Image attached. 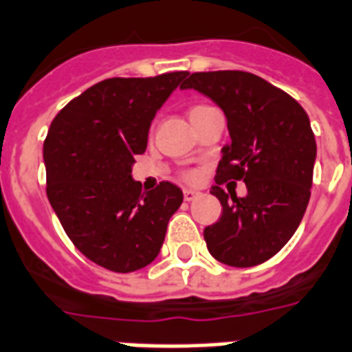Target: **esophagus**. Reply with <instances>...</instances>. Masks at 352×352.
<instances>
[{
  "label": "esophagus",
  "instance_id": "esophagus-1",
  "mask_svg": "<svg viewBox=\"0 0 352 352\" xmlns=\"http://www.w3.org/2000/svg\"><path fill=\"white\" fill-rule=\"evenodd\" d=\"M182 195H184V201H188V203H190V201L197 199L201 194L199 192H195V190H184V192H182Z\"/></svg>",
  "mask_w": 352,
  "mask_h": 352
}]
</instances>
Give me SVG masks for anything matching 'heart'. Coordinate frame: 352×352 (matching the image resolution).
<instances>
[{"mask_svg": "<svg viewBox=\"0 0 352 352\" xmlns=\"http://www.w3.org/2000/svg\"><path fill=\"white\" fill-rule=\"evenodd\" d=\"M199 109H203V107H194V109H192V111H190V116H192V114H195V112L199 111ZM184 179H186L188 182H195L197 181V173H195V171H186V173H184Z\"/></svg>", "mask_w": 352, "mask_h": 352, "instance_id": "b5f03b06", "label": "heart"}]
</instances>
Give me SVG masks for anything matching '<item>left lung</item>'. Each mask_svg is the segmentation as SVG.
<instances>
[{"label":"left lung","instance_id":"obj_1","mask_svg":"<svg viewBox=\"0 0 352 352\" xmlns=\"http://www.w3.org/2000/svg\"><path fill=\"white\" fill-rule=\"evenodd\" d=\"M181 88H194L223 109L230 146L216 170L212 195L221 218L205 229L210 254L232 267H253L288 243L301 223L312 186L316 138L310 120L289 94L249 72H195ZM243 180L248 195L219 188Z\"/></svg>","mask_w":352,"mask_h":352}]
</instances>
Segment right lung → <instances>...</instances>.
<instances>
[{"label": "right lung", "mask_w": 352, "mask_h": 352, "mask_svg": "<svg viewBox=\"0 0 352 352\" xmlns=\"http://www.w3.org/2000/svg\"><path fill=\"white\" fill-rule=\"evenodd\" d=\"M188 72L112 77L72 99L44 140L45 194L75 248L98 265L131 273L157 258L181 188L142 192L134 158L146 151L157 111Z\"/></svg>", "instance_id": "1"}]
</instances>
